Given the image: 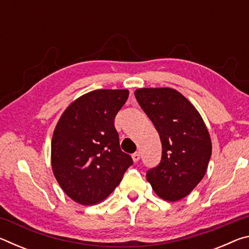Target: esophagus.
Masks as SVG:
<instances>
[{
  "label": "esophagus",
  "mask_w": 249,
  "mask_h": 249,
  "mask_svg": "<svg viewBox=\"0 0 249 249\" xmlns=\"http://www.w3.org/2000/svg\"><path fill=\"white\" fill-rule=\"evenodd\" d=\"M132 158H133V160H134L135 162H137L138 160L141 159V154L140 153H135V154L132 155Z\"/></svg>",
  "instance_id": "esophagus-1"
}]
</instances>
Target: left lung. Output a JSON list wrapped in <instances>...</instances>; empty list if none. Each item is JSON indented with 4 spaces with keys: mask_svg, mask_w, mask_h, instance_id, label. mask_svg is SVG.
Listing matches in <instances>:
<instances>
[{
    "mask_svg": "<svg viewBox=\"0 0 249 249\" xmlns=\"http://www.w3.org/2000/svg\"><path fill=\"white\" fill-rule=\"evenodd\" d=\"M135 96L162 145L161 161L148 170L147 181L162 200L183 199L208 169L212 154L208 127L195 105L172 88H141Z\"/></svg>",
    "mask_w": 249,
    "mask_h": 249,
    "instance_id": "1",
    "label": "left lung"
}]
</instances>
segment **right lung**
Returning a JSON list of instances; mask_svg holds the SVG:
<instances>
[{
  "label": "right lung",
  "mask_w": 249,
  "mask_h": 249,
  "mask_svg": "<svg viewBox=\"0 0 249 249\" xmlns=\"http://www.w3.org/2000/svg\"><path fill=\"white\" fill-rule=\"evenodd\" d=\"M126 89L94 90L71 102L54 127L52 168L60 188L74 202L94 205L120 184L129 155L120 148L114 119L125 104Z\"/></svg>",
  "instance_id": "right-lung-1"
}]
</instances>
